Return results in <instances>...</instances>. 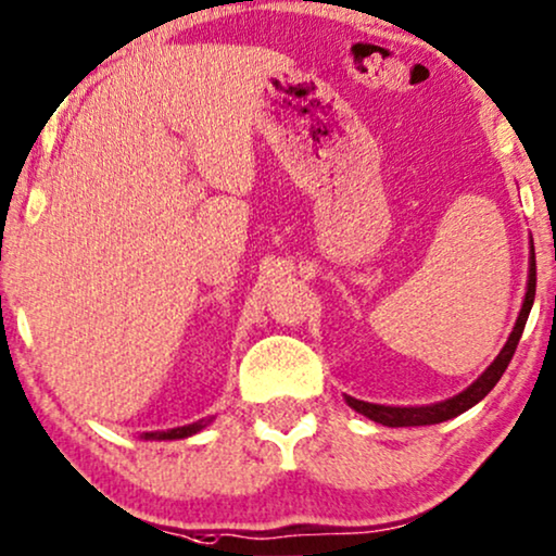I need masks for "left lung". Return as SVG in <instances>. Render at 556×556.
<instances>
[{
  "label": "left lung",
  "mask_w": 556,
  "mask_h": 556,
  "mask_svg": "<svg viewBox=\"0 0 556 556\" xmlns=\"http://www.w3.org/2000/svg\"><path fill=\"white\" fill-rule=\"evenodd\" d=\"M533 295H536V261H533V242H531L529 280H526V295H523L521 312H518V319L514 324V331H510L508 342L503 344L498 357H495L493 363L485 367V372H482L472 386H467L463 393L452 395V399L429 403V406H383V403L357 401V399H352V395H344V401H348V406L355 408L357 414L367 416V419L375 424H383V427H429V424H442L446 419H454V416L465 414L467 408H472L475 403H480L482 399H485V395L495 388V383L501 380V375L506 372L510 357H514V352H516V344L523 334L526 319H529V314H531Z\"/></svg>",
  "instance_id": "8db88e82"
}]
</instances>
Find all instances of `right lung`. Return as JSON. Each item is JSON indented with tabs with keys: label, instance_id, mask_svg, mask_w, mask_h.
<instances>
[{
	"label": "right lung",
	"instance_id": "add662e5",
	"mask_svg": "<svg viewBox=\"0 0 556 556\" xmlns=\"http://www.w3.org/2000/svg\"><path fill=\"white\" fill-rule=\"evenodd\" d=\"M208 421H212V416H208V419H199L193 424H186V427L165 429V431H146V434H140V439H155V442H163V439H186V437L199 434L201 429H206Z\"/></svg>",
	"mask_w": 556,
	"mask_h": 556
}]
</instances>
